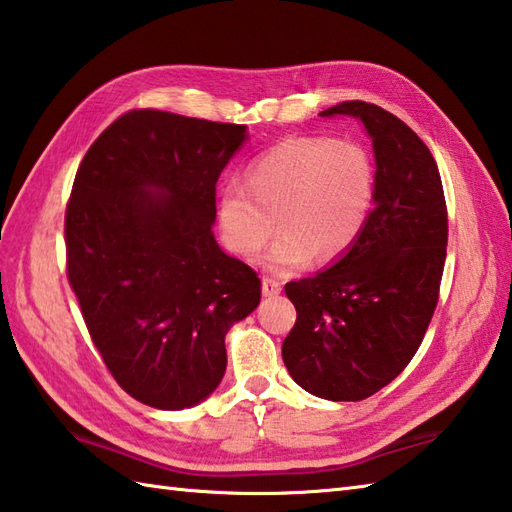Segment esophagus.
I'll return each instance as SVG.
<instances>
[{"mask_svg":"<svg viewBox=\"0 0 512 512\" xmlns=\"http://www.w3.org/2000/svg\"><path fill=\"white\" fill-rule=\"evenodd\" d=\"M280 289H283V285H280L276 278H271V276L263 278V296L274 298V296L280 294Z\"/></svg>","mask_w":512,"mask_h":512,"instance_id":"esophagus-1","label":"esophagus"}]
</instances>
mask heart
<instances>
[{"label": "heart", "instance_id": "heart-1", "mask_svg": "<svg viewBox=\"0 0 512 512\" xmlns=\"http://www.w3.org/2000/svg\"><path fill=\"white\" fill-rule=\"evenodd\" d=\"M375 163L362 143L331 137H294L249 165L245 185L218 192L216 216L225 245L243 258L271 245L276 271L338 260L358 243L375 203ZM277 223H273V216Z\"/></svg>", "mask_w": 512, "mask_h": 512}]
</instances>
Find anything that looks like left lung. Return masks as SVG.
Returning <instances> with one entry per match:
<instances>
[{"mask_svg":"<svg viewBox=\"0 0 512 512\" xmlns=\"http://www.w3.org/2000/svg\"><path fill=\"white\" fill-rule=\"evenodd\" d=\"M336 114L358 119L373 141L375 207L347 254L285 285L296 325L283 360L311 395L358 402L398 378L420 349L440 296L448 218L440 170L409 125L367 101L320 117Z\"/></svg>","mask_w":512,"mask_h":512,"instance_id":"left-lung-1","label":"left lung"}]
</instances>
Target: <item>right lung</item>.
I'll use <instances>...</instances> for the list:
<instances>
[{
  "instance_id": "right-lung-1",
  "label": "right lung",
  "mask_w": 512,
  "mask_h": 512,
  "mask_svg": "<svg viewBox=\"0 0 512 512\" xmlns=\"http://www.w3.org/2000/svg\"><path fill=\"white\" fill-rule=\"evenodd\" d=\"M247 128L130 110L90 145L66 210L68 280L119 387L161 411L221 384L260 278L218 247L216 181Z\"/></svg>"
}]
</instances>
